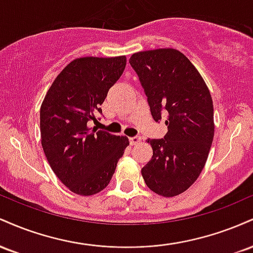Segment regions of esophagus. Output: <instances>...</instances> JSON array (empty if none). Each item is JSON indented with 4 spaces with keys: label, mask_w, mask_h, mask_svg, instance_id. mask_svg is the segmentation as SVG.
Returning <instances> with one entry per match:
<instances>
[{
    "label": "esophagus",
    "mask_w": 253,
    "mask_h": 253,
    "mask_svg": "<svg viewBox=\"0 0 253 253\" xmlns=\"http://www.w3.org/2000/svg\"><path fill=\"white\" fill-rule=\"evenodd\" d=\"M141 140H143V138H141L140 135H136V136H132V138H129V141L132 145H136L139 143H141Z\"/></svg>",
    "instance_id": "1"
}]
</instances>
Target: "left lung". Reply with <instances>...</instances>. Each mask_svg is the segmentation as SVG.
Listing matches in <instances>:
<instances>
[{
    "mask_svg": "<svg viewBox=\"0 0 253 253\" xmlns=\"http://www.w3.org/2000/svg\"><path fill=\"white\" fill-rule=\"evenodd\" d=\"M129 64L158 123L167 114L163 139H147L153 150L141 169L147 187L164 197L184 193L205 168L214 138V109L210 89L197 69L175 48L133 53Z\"/></svg>",
    "mask_w": 253,
    "mask_h": 253,
    "instance_id": "1",
    "label": "left lung"
}]
</instances>
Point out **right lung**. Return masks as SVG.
<instances>
[{
    "label": "right lung",
    "mask_w": 253,
    "mask_h": 253,
    "mask_svg": "<svg viewBox=\"0 0 253 253\" xmlns=\"http://www.w3.org/2000/svg\"><path fill=\"white\" fill-rule=\"evenodd\" d=\"M126 66V56L83 57L69 63L40 107L42 146L51 169L77 195L100 193L114 175L128 138L88 127Z\"/></svg>",
    "instance_id": "right-lung-1"
}]
</instances>
